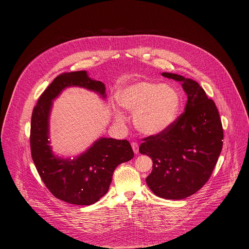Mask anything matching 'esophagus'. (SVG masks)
<instances>
[{
	"mask_svg": "<svg viewBox=\"0 0 249 249\" xmlns=\"http://www.w3.org/2000/svg\"><path fill=\"white\" fill-rule=\"evenodd\" d=\"M131 146H132V149H133V152L137 155L138 153H139V146H138V144L136 143V142H133V143L131 144Z\"/></svg>",
	"mask_w": 249,
	"mask_h": 249,
	"instance_id": "obj_1",
	"label": "esophagus"
}]
</instances>
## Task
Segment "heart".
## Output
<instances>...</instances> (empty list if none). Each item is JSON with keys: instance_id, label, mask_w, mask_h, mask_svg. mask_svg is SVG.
Segmentation results:
<instances>
[{"instance_id": "heart-1", "label": "heart", "mask_w": 249, "mask_h": 249, "mask_svg": "<svg viewBox=\"0 0 249 249\" xmlns=\"http://www.w3.org/2000/svg\"><path fill=\"white\" fill-rule=\"evenodd\" d=\"M117 103L134 113L135 128L147 136H157L166 131L177 119L180 111L179 92L169 85L140 81L127 85L116 91ZM113 116L123 123L125 116L113 108Z\"/></svg>"}]
</instances>
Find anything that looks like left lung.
<instances>
[{
	"mask_svg": "<svg viewBox=\"0 0 249 249\" xmlns=\"http://www.w3.org/2000/svg\"><path fill=\"white\" fill-rule=\"evenodd\" d=\"M181 83L187 95L185 111L163 133L144 139L139 152L153 160L146 178L159 197L179 200L196 193L208 181L223 148V127L215 102L200 85L183 76L162 73Z\"/></svg>",
	"mask_w": 249,
	"mask_h": 249,
	"instance_id": "left-lung-1",
	"label": "left lung"
}]
</instances>
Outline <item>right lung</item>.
<instances>
[{"label":"right lung","instance_id":"1","mask_svg":"<svg viewBox=\"0 0 249 249\" xmlns=\"http://www.w3.org/2000/svg\"><path fill=\"white\" fill-rule=\"evenodd\" d=\"M68 88H82L106 98L105 85L89 78L87 71L59 75L44 90L35 106L30 128L33 162L50 192L74 205H91L107 193L115 168L133 159L127 140L100 137L82 154L60 157L50 146V116L53 101Z\"/></svg>","mask_w":249,"mask_h":249}]
</instances>
